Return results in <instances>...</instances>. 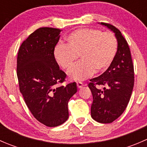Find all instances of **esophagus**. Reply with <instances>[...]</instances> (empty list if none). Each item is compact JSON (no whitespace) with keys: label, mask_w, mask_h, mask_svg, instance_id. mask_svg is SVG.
Listing matches in <instances>:
<instances>
[{"label":"esophagus","mask_w":147,"mask_h":147,"mask_svg":"<svg viewBox=\"0 0 147 147\" xmlns=\"http://www.w3.org/2000/svg\"><path fill=\"white\" fill-rule=\"evenodd\" d=\"M77 86H78V88H82L83 86H84V84H82V82H77Z\"/></svg>","instance_id":"34e87169"}]
</instances>
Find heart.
Masks as SVG:
<instances>
[{
  "mask_svg": "<svg viewBox=\"0 0 147 147\" xmlns=\"http://www.w3.org/2000/svg\"><path fill=\"white\" fill-rule=\"evenodd\" d=\"M66 40V44L55 46L53 55L57 64L65 69L73 66L80 55L81 61L68 72L71 80H84L94 72H106L117 53V39L111 32L82 28L71 32Z\"/></svg>",
  "mask_w": 147,
  "mask_h": 147,
  "instance_id": "obj_1",
  "label": "heart"
}]
</instances>
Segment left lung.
Wrapping results in <instances>:
<instances>
[{"label":"left lung","mask_w":147,"mask_h":147,"mask_svg":"<svg viewBox=\"0 0 147 147\" xmlns=\"http://www.w3.org/2000/svg\"><path fill=\"white\" fill-rule=\"evenodd\" d=\"M115 34L118 50L110 67L88 84L92 94L91 116L103 124L112 123L124 112L129 102L134 83V65L129 47L119 30L109 23H101ZM104 86L103 89L98 87Z\"/></svg>","instance_id":"8db88e82"}]
</instances>
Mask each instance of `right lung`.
<instances>
[{"label": "right lung", "mask_w": 147, "mask_h": 147, "mask_svg": "<svg viewBox=\"0 0 147 147\" xmlns=\"http://www.w3.org/2000/svg\"><path fill=\"white\" fill-rule=\"evenodd\" d=\"M60 32L57 28H38L23 41L18 53L20 92L34 117L50 127L67 121L68 102L78 91L76 82L59 86L66 78L53 55Z\"/></svg>", "instance_id": "add662e5"}]
</instances>
